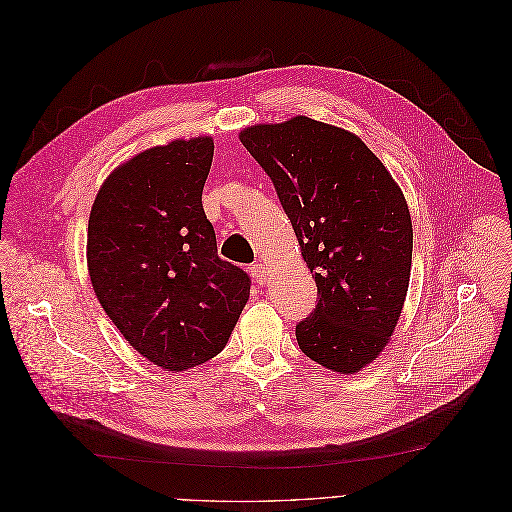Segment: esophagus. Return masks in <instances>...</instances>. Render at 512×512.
<instances>
[{
  "label": "esophagus",
  "instance_id": "1",
  "mask_svg": "<svg viewBox=\"0 0 512 512\" xmlns=\"http://www.w3.org/2000/svg\"><path fill=\"white\" fill-rule=\"evenodd\" d=\"M250 275H252V279H254L258 285H264L266 279H268V270H266V266H264L262 262H256V264L250 266Z\"/></svg>",
  "mask_w": 512,
  "mask_h": 512
}]
</instances>
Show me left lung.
Here are the masks:
<instances>
[{
	"label": "left lung",
	"instance_id": "obj_1",
	"mask_svg": "<svg viewBox=\"0 0 512 512\" xmlns=\"http://www.w3.org/2000/svg\"><path fill=\"white\" fill-rule=\"evenodd\" d=\"M239 140L273 182L318 304L295 326L316 364L353 374L393 335L411 275L413 229L393 175L355 134L306 115Z\"/></svg>",
	"mask_w": 512,
	"mask_h": 512
}]
</instances>
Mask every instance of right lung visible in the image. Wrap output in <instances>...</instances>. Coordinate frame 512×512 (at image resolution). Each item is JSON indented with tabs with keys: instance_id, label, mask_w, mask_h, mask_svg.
<instances>
[{
	"instance_id": "1",
	"label": "right lung",
	"mask_w": 512,
	"mask_h": 512,
	"mask_svg": "<svg viewBox=\"0 0 512 512\" xmlns=\"http://www.w3.org/2000/svg\"><path fill=\"white\" fill-rule=\"evenodd\" d=\"M213 153L208 136L144 150L105 179L88 219V273L103 310L167 372L223 351L250 297V277L219 258L202 208Z\"/></svg>"
}]
</instances>
